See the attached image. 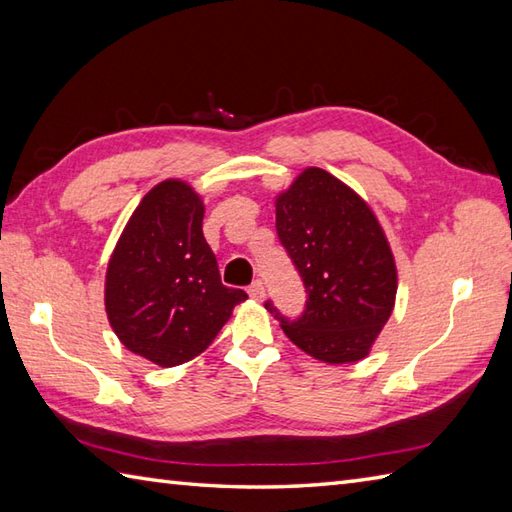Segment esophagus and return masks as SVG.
<instances>
[{
	"mask_svg": "<svg viewBox=\"0 0 512 512\" xmlns=\"http://www.w3.org/2000/svg\"><path fill=\"white\" fill-rule=\"evenodd\" d=\"M248 295H250V299L262 301L264 299V284H262V281H253V284H250V288H248Z\"/></svg>",
	"mask_w": 512,
	"mask_h": 512,
	"instance_id": "34e87169",
	"label": "esophagus"
}]
</instances>
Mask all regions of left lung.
I'll use <instances>...</instances> for the list:
<instances>
[{"instance_id":"8db88e82","label":"left lung","mask_w":512,"mask_h":512,"mask_svg":"<svg viewBox=\"0 0 512 512\" xmlns=\"http://www.w3.org/2000/svg\"><path fill=\"white\" fill-rule=\"evenodd\" d=\"M275 215L308 303L295 321L270 301L266 310L317 361H361L394 312L398 290L396 259L372 206L332 173L306 167L275 195Z\"/></svg>"}]
</instances>
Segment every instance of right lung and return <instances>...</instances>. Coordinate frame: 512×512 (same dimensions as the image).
I'll return each instance as SVG.
<instances>
[{
	"label": "right lung",
	"mask_w": 512,
	"mask_h": 512,
	"mask_svg": "<svg viewBox=\"0 0 512 512\" xmlns=\"http://www.w3.org/2000/svg\"><path fill=\"white\" fill-rule=\"evenodd\" d=\"M202 220V195L187 180H162L140 200L107 262L105 312L114 334L160 367L202 354L248 299L222 286Z\"/></svg>",
	"instance_id": "1"
}]
</instances>
